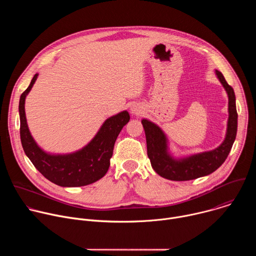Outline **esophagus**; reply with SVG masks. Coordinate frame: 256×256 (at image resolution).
Returning a JSON list of instances; mask_svg holds the SVG:
<instances>
[{
	"label": "esophagus",
	"instance_id": "34e87169",
	"mask_svg": "<svg viewBox=\"0 0 256 256\" xmlns=\"http://www.w3.org/2000/svg\"><path fill=\"white\" fill-rule=\"evenodd\" d=\"M142 108H140V106H138V105H132V107H130V112H132V114H134V116H140V114H142Z\"/></svg>",
	"mask_w": 256,
	"mask_h": 256
}]
</instances>
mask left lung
Instances as JSON below:
<instances>
[{
	"label": "left lung",
	"instance_id": "8db88e82",
	"mask_svg": "<svg viewBox=\"0 0 256 256\" xmlns=\"http://www.w3.org/2000/svg\"><path fill=\"white\" fill-rule=\"evenodd\" d=\"M216 74L229 97V118L226 138L214 150L184 159H174L168 153L167 138L161 128L147 120H142L147 140L148 157L153 169L160 176L174 181L192 180L212 173L227 159L237 134L236 98L233 88L227 83L222 72L216 70Z\"/></svg>",
	"mask_w": 256,
	"mask_h": 256
}]
</instances>
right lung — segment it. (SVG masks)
<instances>
[{"instance_id": "add662e5", "label": "right lung", "mask_w": 256, "mask_h": 256, "mask_svg": "<svg viewBox=\"0 0 256 256\" xmlns=\"http://www.w3.org/2000/svg\"><path fill=\"white\" fill-rule=\"evenodd\" d=\"M38 74H35L19 101L20 138L23 150L34 167L52 184L64 188L84 186L102 178L110 165L114 142L122 128L130 122L128 112L109 118L94 138L82 150L68 155L44 152L30 134L25 116V98Z\"/></svg>"}]
</instances>
